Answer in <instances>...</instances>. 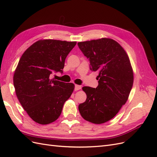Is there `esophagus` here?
<instances>
[{"instance_id":"esophagus-1","label":"esophagus","mask_w":157,"mask_h":157,"mask_svg":"<svg viewBox=\"0 0 157 157\" xmlns=\"http://www.w3.org/2000/svg\"><path fill=\"white\" fill-rule=\"evenodd\" d=\"M82 86H80V85H75V90H79L81 89Z\"/></svg>"}]
</instances>
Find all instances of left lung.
I'll return each mask as SVG.
<instances>
[{
    "label": "left lung",
    "mask_w": 157,
    "mask_h": 157,
    "mask_svg": "<svg viewBox=\"0 0 157 157\" xmlns=\"http://www.w3.org/2000/svg\"><path fill=\"white\" fill-rule=\"evenodd\" d=\"M78 45L88 58L90 69L99 73L96 88L82 87L86 99L78 110L84 120L103 124L117 115L129 97L134 82L129 57L118 42L109 38L79 42Z\"/></svg>",
    "instance_id": "obj_1"
}]
</instances>
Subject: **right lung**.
<instances>
[{
    "instance_id": "right-lung-1",
    "label": "right lung",
    "mask_w": 157,
    "mask_h": 157,
    "mask_svg": "<svg viewBox=\"0 0 157 157\" xmlns=\"http://www.w3.org/2000/svg\"><path fill=\"white\" fill-rule=\"evenodd\" d=\"M77 42L44 39L30 46L14 71L13 86L19 101L31 118L40 124L56 121L75 89L73 83L51 78L62 73L65 60Z\"/></svg>"
}]
</instances>
